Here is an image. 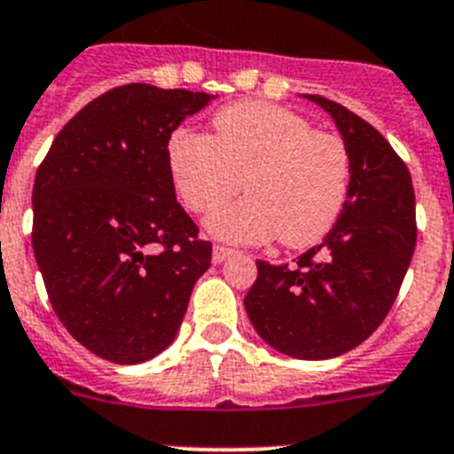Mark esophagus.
<instances>
[{
  "instance_id": "34e87169",
  "label": "esophagus",
  "mask_w": 454,
  "mask_h": 454,
  "mask_svg": "<svg viewBox=\"0 0 454 454\" xmlns=\"http://www.w3.org/2000/svg\"><path fill=\"white\" fill-rule=\"evenodd\" d=\"M231 254H232V249H228V247H223V244H215V249H212V262H215V265H219V262H223V260H226Z\"/></svg>"
}]
</instances>
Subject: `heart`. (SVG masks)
Segmentation results:
<instances>
[{
	"label": "heart",
	"instance_id": "heart-1",
	"mask_svg": "<svg viewBox=\"0 0 454 454\" xmlns=\"http://www.w3.org/2000/svg\"><path fill=\"white\" fill-rule=\"evenodd\" d=\"M168 168L192 212L215 210L242 189L249 196L207 219L216 238L260 244L278 238L306 249L336 226L352 189V155L345 139L317 132L293 109L238 102L216 112L212 137L176 129Z\"/></svg>",
	"mask_w": 454,
	"mask_h": 454
}]
</instances>
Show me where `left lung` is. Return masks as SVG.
Segmentation results:
<instances>
[{"instance_id":"1","label":"left lung","mask_w":454,"mask_h":454,"mask_svg":"<svg viewBox=\"0 0 454 454\" xmlns=\"http://www.w3.org/2000/svg\"><path fill=\"white\" fill-rule=\"evenodd\" d=\"M306 98L329 112L349 148V199L297 265L255 262L244 309L267 345L322 361L361 345L391 310L416 249V196L407 164L368 121L322 96Z\"/></svg>"}]
</instances>
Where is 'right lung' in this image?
I'll return each instance as SVG.
<instances>
[{
	"label": "right lung",
	"mask_w": 454,
	"mask_h": 454,
	"mask_svg": "<svg viewBox=\"0 0 454 454\" xmlns=\"http://www.w3.org/2000/svg\"><path fill=\"white\" fill-rule=\"evenodd\" d=\"M215 98L116 86L63 125L36 171L31 244L47 297L70 336L112 364L164 352L210 267L167 145Z\"/></svg>",
	"instance_id": "add662e5"
}]
</instances>
